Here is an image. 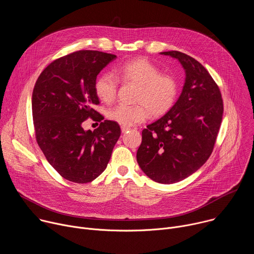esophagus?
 <instances>
[{"mask_svg": "<svg viewBox=\"0 0 254 254\" xmlns=\"http://www.w3.org/2000/svg\"><path fill=\"white\" fill-rule=\"evenodd\" d=\"M121 128H122V131H123L124 133L130 129V127H126V126H122V127H121Z\"/></svg>", "mask_w": 254, "mask_h": 254, "instance_id": "34e87169", "label": "esophagus"}]
</instances>
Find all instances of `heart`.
<instances>
[{
  "mask_svg": "<svg viewBox=\"0 0 254 254\" xmlns=\"http://www.w3.org/2000/svg\"><path fill=\"white\" fill-rule=\"evenodd\" d=\"M115 75L103 73L95 81V92L100 100L111 103L116 99L119 80L138 85L135 94L137 104L120 103L107 112V118L122 126H132L146 121L150 112L158 117L166 114L174 105L179 91L177 79L147 59L136 58L115 68Z\"/></svg>",
  "mask_w": 254,
  "mask_h": 254,
  "instance_id": "b5f03b06",
  "label": "heart"
}]
</instances>
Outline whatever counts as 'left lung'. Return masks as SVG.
I'll return each instance as SVG.
<instances>
[{"label":"left lung","instance_id":"8db88e82","mask_svg":"<svg viewBox=\"0 0 254 254\" xmlns=\"http://www.w3.org/2000/svg\"><path fill=\"white\" fill-rule=\"evenodd\" d=\"M179 60L185 70L183 90L171 110L141 132L136 161L155 182H180L209 159L223 116L220 89L206 68L193 57L162 52Z\"/></svg>","mask_w":254,"mask_h":254}]
</instances>
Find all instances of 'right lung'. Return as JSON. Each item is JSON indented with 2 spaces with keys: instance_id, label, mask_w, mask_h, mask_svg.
I'll return each instance as SVG.
<instances>
[{
  "instance_id": "add662e5",
  "label": "right lung",
  "mask_w": 254,
  "mask_h": 254,
  "mask_svg": "<svg viewBox=\"0 0 254 254\" xmlns=\"http://www.w3.org/2000/svg\"><path fill=\"white\" fill-rule=\"evenodd\" d=\"M117 58L94 50H80L50 63L35 83L32 114L36 139L49 164L70 182L84 184L106 168L121 127L92 106L99 104L95 81L99 72ZM101 121L84 131L88 118Z\"/></svg>"
}]
</instances>
